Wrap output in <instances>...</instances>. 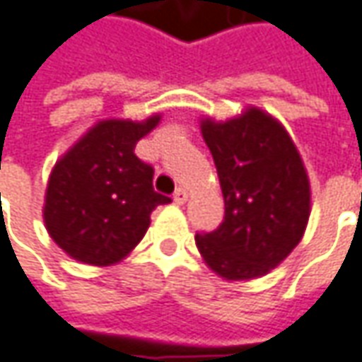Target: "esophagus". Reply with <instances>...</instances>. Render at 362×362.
<instances>
[{"label": "esophagus", "mask_w": 362, "mask_h": 362, "mask_svg": "<svg viewBox=\"0 0 362 362\" xmlns=\"http://www.w3.org/2000/svg\"><path fill=\"white\" fill-rule=\"evenodd\" d=\"M186 200H188V192H186L184 188H178V190L174 192V202H176V204H184Z\"/></svg>", "instance_id": "obj_1"}]
</instances>
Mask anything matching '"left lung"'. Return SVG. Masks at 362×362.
I'll list each match as a JSON object with an SVG mask.
<instances>
[{"instance_id":"1","label":"left lung","mask_w":362,"mask_h":362,"mask_svg":"<svg viewBox=\"0 0 362 362\" xmlns=\"http://www.w3.org/2000/svg\"><path fill=\"white\" fill-rule=\"evenodd\" d=\"M225 198V221L197 235L198 251L216 275L245 281L269 274L302 241L310 218L306 165L286 127L247 107L241 115L200 121Z\"/></svg>"}]
</instances>
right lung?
Returning a JSON list of instances; mask_svg holds the SVG:
<instances>
[{"label": "right lung", "mask_w": 362, "mask_h": 362, "mask_svg": "<svg viewBox=\"0 0 362 362\" xmlns=\"http://www.w3.org/2000/svg\"><path fill=\"white\" fill-rule=\"evenodd\" d=\"M160 119H103L54 164L42 214L72 259L97 267L125 259L144 239L151 211L172 202L153 190V168L134 153Z\"/></svg>", "instance_id": "1"}]
</instances>
